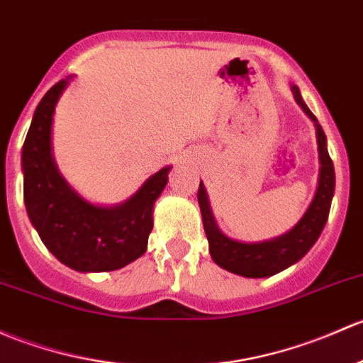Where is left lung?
I'll return each instance as SVG.
<instances>
[{
	"label": "left lung",
	"mask_w": 363,
	"mask_h": 363,
	"mask_svg": "<svg viewBox=\"0 0 363 363\" xmlns=\"http://www.w3.org/2000/svg\"><path fill=\"white\" fill-rule=\"evenodd\" d=\"M292 91L297 104L315 121L320 165H322L320 167L318 188H316L315 198H313L311 205L308 207L303 219L291 231L278 236V238L269 240V242H236V240L228 238V236H224L223 233L217 230L211 207H208L207 193H205L203 184L200 182V188H198V203H200L203 230L205 235H207L208 250H211L212 259L220 268L240 274V277L264 278L284 272L285 268H289L294 262L303 259L304 254L315 245L320 233H322L323 226H325L327 217H329L330 203H333L334 196L335 175L333 160H330L329 151H327L325 133H323L322 127L318 125V120L315 118V114L304 104L299 89L292 86Z\"/></svg>",
	"instance_id": "left-lung-1"
}]
</instances>
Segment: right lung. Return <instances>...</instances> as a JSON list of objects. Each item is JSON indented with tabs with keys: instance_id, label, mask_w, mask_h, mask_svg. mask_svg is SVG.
Instances as JSON below:
<instances>
[{
	"instance_id": "add662e5",
	"label": "right lung",
	"mask_w": 363,
	"mask_h": 363,
	"mask_svg": "<svg viewBox=\"0 0 363 363\" xmlns=\"http://www.w3.org/2000/svg\"><path fill=\"white\" fill-rule=\"evenodd\" d=\"M66 86L67 79L55 83L30 121L22 147L26 208L41 242L60 262L76 272H113L146 252L152 205L167 186L170 167L116 207H97L79 198L60 177L50 150L53 109Z\"/></svg>"
}]
</instances>
